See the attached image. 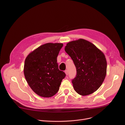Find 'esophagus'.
<instances>
[{
	"mask_svg": "<svg viewBox=\"0 0 125 125\" xmlns=\"http://www.w3.org/2000/svg\"><path fill=\"white\" fill-rule=\"evenodd\" d=\"M65 74H66V75H68V71L67 70H65Z\"/></svg>",
	"mask_w": 125,
	"mask_h": 125,
	"instance_id": "1",
	"label": "esophagus"
}]
</instances>
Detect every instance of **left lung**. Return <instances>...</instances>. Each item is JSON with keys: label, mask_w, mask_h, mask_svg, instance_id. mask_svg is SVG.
<instances>
[{"label": "left lung", "mask_w": 125, "mask_h": 125, "mask_svg": "<svg viewBox=\"0 0 125 125\" xmlns=\"http://www.w3.org/2000/svg\"><path fill=\"white\" fill-rule=\"evenodd\" d=\"M65 50L77 69V75L72 82L75 91L83 96L96 91L106 75L104 53L92 42L81 39L67 43Z\"/></svg>", "instance_id": "left-lung-1"}]
</instances>
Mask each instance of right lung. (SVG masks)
<instances>
[{
  "label": "right lung",
  "mask_w": 125,
  "mask_h": 125,
  "mask_svg": "<svg viewBox=\"0 0 125 125\" xmlns=\"http://www.w3.org/2000/svg\"><path fill=\"white\" fill-rule=\"evenodd\" d=\"M63 45L47 43L41 45L27 56L24 64L25 79L38 95L50 97L58 91L66 74L58 69L57 57Z\"/></svg>",
  "instance_id": "right-lung-1"
}]
</instances>
